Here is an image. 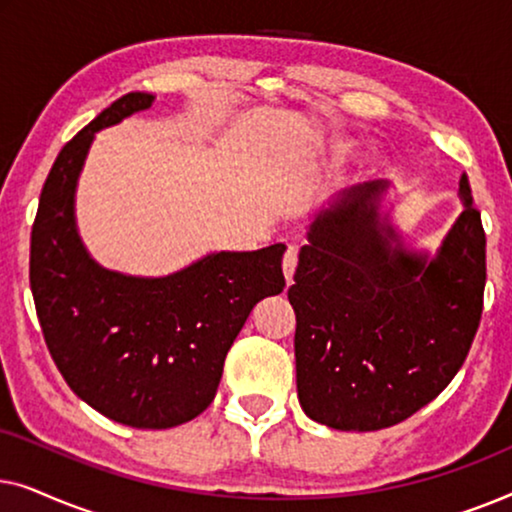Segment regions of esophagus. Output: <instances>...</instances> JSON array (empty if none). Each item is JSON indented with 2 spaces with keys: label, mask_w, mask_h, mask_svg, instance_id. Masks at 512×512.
<instances>
[{
  "label": "esophagus",
  "mask_w": 512,
  "mask_h": 512,
  "mask_svg": "<svg viewBox=\"0 0 512 512\" xmlns=\"http://www.w3.org/2000/svg\"><path fill=\"white\" fill-rule=\"evenodd\" d=\"M296 265H298V249L296 247H289V249H286L284 261H282V270H284L286 284L293 282V272H296Z\"/></svg>",
  "instance_id": "1"
}]
</instances>
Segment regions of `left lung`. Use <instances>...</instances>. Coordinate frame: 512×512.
I'll use <instances>...</instances> for the list:
<instances>
[{"label": "left lung", "instance_id": "8db88e82", "mask_svg": "<svg viewBox=\"0 0 512 512\" xmlns=\"http://www.w3.org/2000/svg\"><path fill=\"white\" fill-rule=\"evenodd\" d=\"M375 183V181H373ZM345 188L307 221L289 289L305 415L380 431L429 405L459 373L485 293V230L466 174L461 214L436 251L394 223L387 184Z\"/></svg>", "mask_w": 512, "mask_h": 512}]
</instances>
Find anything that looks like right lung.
Returning a JSON list of instances; mask_svg holds the SVG:
<instances>
[{
  "instance_id": "1",
  "label": "right lung",
  "mask_w": 512,
  "mask_h": 512,
  "mask_svg": "<svg viewBox=\"0 0 512 512\" xmlns=\"http://www.w3.org/2000/svg\"><path fill=\"white\" fill-rule=\"evenodd\" d=\"M128 93L58 153L32 226L30 284L48 352L81 401L135 429H172L214 401L223 361L256 303L284 291L286 244L209 251L170 275L104 268L76 226L95 135L151 109Z\"/></svg>"
}]
</instances>
